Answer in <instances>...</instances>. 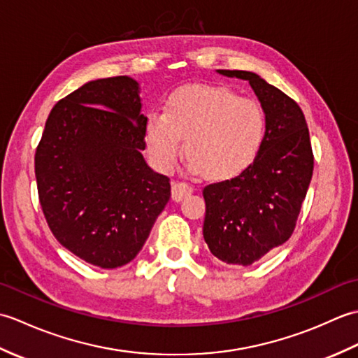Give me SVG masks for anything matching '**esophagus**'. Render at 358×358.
<instances>
[{
	"mask_svg": "<svg viewBox=\"0 0 358 358\" xmlns=\"http://www.w3.org/2000/svg\"><path fill=\"white\" fill-rule=\"evenodd\" d=\"M194 192V187L191 185L185 183V181H175L172 183V200L181 201L185 196L191 195Z\"/></svg>",
	"mask_w": 358,
	"mask_h": 358,
	"instance_id": "34e87169",
	"label": "esophagus"
}]
</instances>
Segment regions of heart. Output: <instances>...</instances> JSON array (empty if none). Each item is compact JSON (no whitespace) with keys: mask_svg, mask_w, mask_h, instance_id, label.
<instances>
[{"mask_svg":"<svg viewBox=\"0 0 358 358\" xmlns=\"http://www.w3.org/2000/svg\"><path fill=\"white\" fill-rule=\"evenodd\" d=\"M266 131L262 106L231 89L185 86L169 95L164 112H152L146 144L152 162L169 172L185 150L189 169L212 180L237 177L254 162Z\"/></svg>","mask_w":358,"mask_h":358,"instance_id":"b5f03b06","label":"heart"}]
</instances>
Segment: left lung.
I'll return each mask as SVG.
<instances>
[{"mask_svg": "<svg viewBox=\"0 0 358 358\" xmlns=\"http://www.w3.org/2000/svg\"><path fill=\"white\" fill-rule=\"evenodd\" d=\"M218 73L249 81L264 110L266 131L245 171L204 186L203 237L218 260L249 266L292 235L313 178L314 154L305 115L291 96L254 72Z\"/></svg>", "mask_w": 358, "mask_h": 358, "instance_id": "obj_1", "label": "left lung"}]
</instances>
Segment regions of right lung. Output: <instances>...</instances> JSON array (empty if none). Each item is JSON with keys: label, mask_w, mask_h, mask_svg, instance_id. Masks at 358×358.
<instances>
[{"label": "right lung", "mask_w": 358, "mask_h": 358, "mask_svg": "<svg viewBox=\"0 0 358 358\" xmlns=\"http://www.w3.org/2000/svg\"><path fill=\"white\" fill-rule=\"evenodd\" d=\"M138 83L89 81L49 113L35 152V177L52 234L103 269L140 252L171 199V183L144 162L146 123Z\"/></svg>", "instance_id": "1"}]
</instances>
